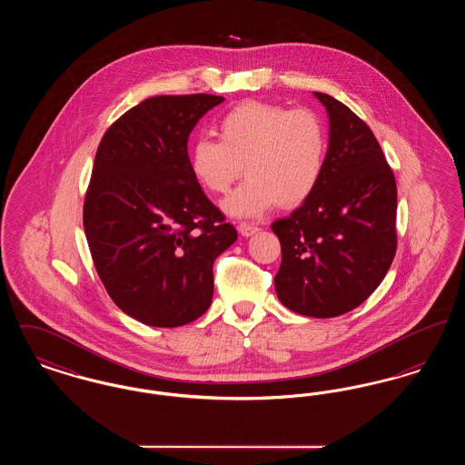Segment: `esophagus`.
<instances>
[{"label": "esophagus", "mask_w": 465, "mask_h": 465, "mask_svg": "<svg viewBox=\"0 0 465 465\" xmlns=\"http://www.w3.org/2000/svg\"><path fill=\"white\" fill-rule=\"evenodd\" d=\"M239 232L242 233L243 237H251V235L260 232V226H256L252 223L242 222L239 224Z\"/></svg>", "instance_id": "esophagus-1"}]
</instances>
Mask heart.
I'll return each mask as SVG.
<instances>
[{
	"label": "heart",
	"mask_w": 465,
	"mask_h": 465,
	"mask_svg": "<svg viewBox=\"0 0 465 465\" xmlns=\"http://www.w3.org/2000/svg\"><path fill=\"white\" fill-rule=\"evenodd\" d=\"M222 141L200 137L190 150L192 174L207 192L223 195L247 179L223 202L237 218L262 216L277 202L294 207L319 184L328 153V134L315 111L249 101L220 120Z\"/></svg>",
	"instance_id": "b5f03b06"
}]
</instances>
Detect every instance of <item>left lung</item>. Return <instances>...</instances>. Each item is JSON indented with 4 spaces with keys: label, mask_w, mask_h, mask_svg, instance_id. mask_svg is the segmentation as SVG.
<instances>
[{
    "label": "left lung",
    "mask_w": 465,
    "mask_h": 465,
    "mask_svg": "<svg viewBox=\"0 0 465 465\" xmlns=\"http://www.w3.org/2000/svg\"><path fill=\"white\" fill-rule=\"evenodd\" d=\"M313 95L330 116L326 165L313 193L272 224L282 262L275 291L317 319L359 307L387 275L398 247V186L375 134L343 103Z\"/></svg>",
    "instance_id": "left-lung-1"
}]
</instances>
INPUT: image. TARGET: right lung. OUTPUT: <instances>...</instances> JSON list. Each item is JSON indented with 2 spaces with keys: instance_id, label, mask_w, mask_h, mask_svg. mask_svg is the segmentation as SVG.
Returning a JSON list of instances; mask_svg holds the SVG:
<instances>
[{
  "instance_id": "right-lung-1",
  "label": "right lung",
  "mask_w": 465,
  "mask_h": 465,
  "mask_svg": "<svg viewBox=\"0 0 465 465\" xmlns=\"http://www.w3.org/2000/svg\"><path fill=\"white\" fill-rule=\"evenodd\" d=\"M223 101L211 94L150 97L99 143L84 228L111 300L143 324L177 328L205 313L214 260L237 241L188 156V135Z\"/></svg>"
}]
</instances>
